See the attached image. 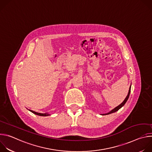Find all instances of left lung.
I'll list each match as a JSON object with an SVG mask.
<instances>
[{
	"label": "left lung",
	"mask_w": 152,
	"mask_h": 152,
	"mask_svg": "<svg viewBox=\"0 0 152 152\" xmlns=\"http://www.w3.org/2000/svg\"><path fill=\"white\" fill-rule=\"evenodd\" d=\"M131 86H130V88H129V93H128L127 96H126V97L125 98V99L124 100V101H123L120 104H119L118 106H117V107H115L114 108V109H113V110L112 111H111L110 113L104 114H102V115H108V114H110L115 113L116 111H118L121 107H123V106L124 105V104H125V103H126V102L127 101V100H128V99H129V95H130V93H131Z\"/></svg>",
	"instance_id": "8db88e82"
}]
</instances>
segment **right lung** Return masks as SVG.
Instances as JSON below:
<instances>
[{
    "mask_svg": "<svg viewBox=\"0 0 152 152\" xmlns=\"http://www.w3.org/2000/svg\"><path fill=\"white\" fill-rule=\"evenodd\" d=\"M31 112H32V113L37 115H39V116H48V115H50L49 114H48V113H45V114H42V113H37V112H35L34 111H32V110H29Z\"/></svg>",
    "mask_w": 152,
    "mask_h": 152,
    "instance_id": "1",
    "label": "right lung"
}]
</instances>
